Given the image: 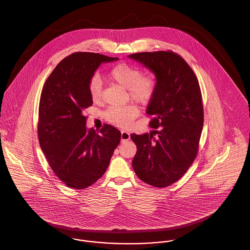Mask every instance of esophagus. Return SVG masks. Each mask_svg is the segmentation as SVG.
<instances>
[{
    "mask_svg": "<svg viewBox=\"0 0 250 250\" xmlns=\"http://www.w3.org/2000/svg\"><path fill=\"white\" fill-rule=\"evenodd\" d=\"M129 139H130V134L127 131H122V133H121V141H122V143L125 142V141H128Z\"/></svg>",
    "mask_w": 250,
    "mask_h": 250,
    "instance_id": "34e87169",
    "label": "esophagus"
}]
</instances>
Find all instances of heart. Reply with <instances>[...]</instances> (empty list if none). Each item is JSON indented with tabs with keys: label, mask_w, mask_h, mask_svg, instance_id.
<instances>
[{
	"label": "heart",
	"mask_w": 250,
	"mask_h": 250,
	"mask_svg": "<svg viewBox=\"0 0 250 250\" xmlns=\"http://www.w3.org/2000/svg\"><path fill=\"white\" fill-rule=\"evenodd\" d=\"M109 79L127 90L132 100L139 104L148 103L155 95V80L147 75H142L141 70L132 64L121 62L114 65L108 73ZM89 93L94 102L101 98L102 83L99 78L94 77L89 83ZM139 110L133 105L113 106L105 112V118L113 125L121 127L130 125L133 120L138 116Z\"/></svg>",
	"instance_id": "1"
}]
</instances>
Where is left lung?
Here are the masks:
<instances>
[{
	"instance_id": "obj_1",
	"label": "left lung",
	"mask_w": 250,
	"mask_h": 250,
	"mask_svg": "<svg viewBox=\"0 0 250 250\" xmlns=\"http://www.w3.org/2000/svg\"><path fill=\"white\" fill-rule=\"evenodd\" d=\"M155 74V95L146 113L154 128L131 134L137 145L132 167L137 176L155 188L177 182L198 154L203 126L200 84L188 62L172 51L139 52L128 55Z\"/></svg>"
}]
</instances>
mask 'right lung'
<instances>
[{
  "mask_svg": "<svg viewBox=\"0 0 250 250\" xmlns=\"http://www.w3.org/2000/svg\"><path fill=\"white\" fill-rule=\"evenodd\" d=\"M118 58L75 52L61 61L44 84L38 111V140L48 164L68 188L83 189L102 177L121 141L105 124L86 127L83 110L93 105L89 83L102 62Z\"/></svg>",
  "mask_w": 250,
  "mask_h": 250,
  "instance_id": "right-lung-1",
  "label": "right lung"
}]
</instances>
